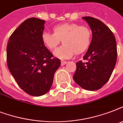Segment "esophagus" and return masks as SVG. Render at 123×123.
Returning a JSON list of instances; mask_svg holds the SVG:
<instances>
[{
  "label": "esophagus",
  "instance_id": "34e87169",
  "mask_svg": "<svg viewBox=\"0 0 123 123\" xmlns=\"http://www.w3.org/2000/svg\"><path fill=\"white\" fill-rule=\"evenodd\" d=\"M67 63V61H61V66H64V64Z\"/></svg>",
  "mask_w": 123,
  "mask_h": 123
}]
</instances>
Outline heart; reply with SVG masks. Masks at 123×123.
Instances as JSON below:
<instances>
[{
  "label": "heart",
  "mask_w": 123,
  "mask_h": 123,
  "mask_svg": "<svg viewBox=\"0 0 123 123\" xmlns=\"http://www.w3.org/2000/svg\"><path fill=\"white\" fill-rule=\"evenodd\" d=\"M54 33L44 32L42 41L44 46L50 50H55L62 41L63 45L54 54L60 59H68L74 53L80 54L87 50L91 41L92 32L86 25L77 24H63L53 29Z\"/></svg>",
  "instance_id": "1"
}]
</instances>
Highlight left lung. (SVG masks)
<instances>
[{
  "label": "left lung",
  "instance_id": "obj_1",
  "mask_svg": "<svg viewBox=\"0 0 123 123\" xmlns=\"http://www.w3.org/2000/svg\"><path fill=\"white\" fill-rule=\"evenodd\" d=\"M82 18L91 29L92 38L82 61L77 62L73 80L89 91L99 89L110 79L117 61L116 41L113 32L100 20L91 16Z\"/></svg>",
  "mask_w": 123,
  "mask_h": 123
}]
</instances>
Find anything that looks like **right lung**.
<instances>
[{"mask_svg": "<svg viewBox=\"0 0 123 123\" xmlns=\"http://www.w3.org/2000/svg\"><path fill=\"white\" fill-rule=\"evenodd\" d=\"M44 20H25L11 35L7 45V64L16 83L26 93L40 96L50 90L61 65L42 41Z\"/></svg>", "mask_w": 123, "mask_h": 123, "instance_id": "1", "label": "right lung"}]
</instances>
